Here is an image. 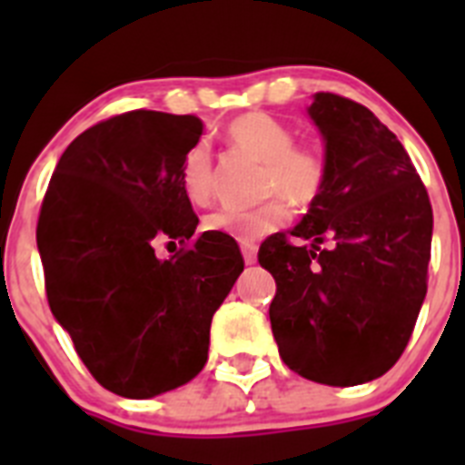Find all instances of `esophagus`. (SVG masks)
<instances>
[{"instance_id": "1", "label": "esophagus", "mask_w": 465, "mask_h": 465, "mask_svg": "<svg viewBox=\"0 0 465 465\" xmlns=\"http://www.w3.org/2000/svg\"><path fill=\"white\" fill-rule=\"evenodd\" d=\"M242 253H244V262H246V265H253V262H256L258 249L253 244H242Z\"/></svg>"}]
</instances>
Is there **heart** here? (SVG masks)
<instances>
[{"instance_id":"1","label":"heart","mask_w":465,"mask_h":465,"mask_svg":"<svg viewBox=\"0 0 465 465\" xmlns=\"http://www.w3.org/2000/svg\"><path fill=\"white\" fill-rule=\"evenodd\" d=\"M225 137L242 153L261 160V193L270 197L261 207L249 212L221 209L204 219V230H221L235 240L256 242L270 235L289 221V197L300 209H307L319 200L328 182V160L314 146L293 143L295 134L289 125L265 111H249L232 118L225 127ZM182 186L193 204H207L212 200V153L207 143L197 142L186 151L182 163Z\"/></svg>"}]
</instances>
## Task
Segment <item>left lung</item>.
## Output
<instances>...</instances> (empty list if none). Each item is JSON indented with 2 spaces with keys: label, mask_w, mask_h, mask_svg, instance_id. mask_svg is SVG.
I'll use <instances>...</instances> for the list:
<instances>
[{
  "label": "left lung",
  "mask_w": 465,
  "mask_h": 465,
  "mask_svg": "<svg viewBox=\"0 0 465 465\" xmlns=\"http://www.w3.org/2000/svg\"><path fill=\"white\" fill-rule=\"evenodd\" d=\"M310 116L326 139V188L291 235L262 242L258 262L277 282L270 323L283 363L319 384L354 386L384 375L412 338L433 209L402 143L371 109L316 93Z\"/></svg>",
  "instance_id": "8db88e82"
}]
</instances>
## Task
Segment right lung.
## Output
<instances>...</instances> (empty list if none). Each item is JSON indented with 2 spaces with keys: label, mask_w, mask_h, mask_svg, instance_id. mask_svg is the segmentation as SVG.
<instances>
[{
  "label": "right lung",
  "mask_w": 465,
  "mask_h": 465,
  "mask_svg": "<svg viewBox=\"0 0 465 465\" xmlns=\"http://www.w3.org/2000/svg\"><path fill=\"white\" fill-rule=\"evenodd\" d=\"M203 121L134 109L74 139L36 223L46 298L90 375L125 398H153L207 363L213 312L244 270L225 232L193 237L182 186ZM163 239L183 249L154 256Z\"/></svg>",
  "instance_id": "1"
}]
</instances>
